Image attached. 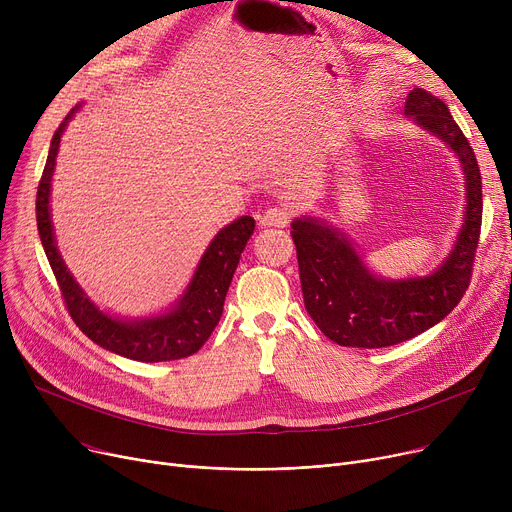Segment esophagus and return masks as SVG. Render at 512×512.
Wrapping results in <instances>:
<instances>
[{
    "label": "esophagus",
    "mask_w": 512,
    "mask_h": 512,
    "mask_svg": "<svg viewBox=\"0 0 512 512\" xmlns=\"http://www.w3.org/2000/svg\"><path fill=\"white\" fill-rule=\"evenodd\" d=\"M290 222V211L286 207H272L261 213L259 224L263 228H286Z\"/></svg>",
    "instance_id": "obj_1"
}]
</instances>
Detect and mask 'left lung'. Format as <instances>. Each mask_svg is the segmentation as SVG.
Masks as SVG:
<instances>
[{"mask_svg":"<svg viewBox=\"0 0 512 512\" xmlns=\"http://www.w3.org/2000/svg\"><path fill=\"white\" fill-rule=\"evenodd\" d=\"M405 116L456 155L465 174V211L444 261L427 276L388 280L369 270L355 242L315 215L292 220L307 313L340 346L382 348L405 342L442 321L469 286L481 228V174L475 153L448 112L425 89L407 97Z\"/></svg>","mask_w":512,"mask_h":512,"instance_id":"1","label":"left lung"}]
</instances>
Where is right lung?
<instances>
[{
    "label": "right lung",
    "instance_id": "add662e5",
    "mask_svg": "<svg viewBox=\"0 0 512 512\" xmlns=\"http://www.w3.org/2000/svg\"><path fill=\"white\" fill-rule=\"evenodd\" d=\"M80 107H83V103L72 107L56 134H53L37 191V228L41 245L53 274H56L66 307L74 324L105 351L143 363L191 357L218 326L240 253L245 251L247 240L255 230V220L251 215H240L238 220L213 236L195 267L191 282L186 284L180 299H176L166 311L147 317H118L99 309L74 280L60 255L49 205L51 178L53 170H56L62 134Z\"/></svg>",
    "mask_w": 512,
    "mask_h": 512
}]
</instances>
